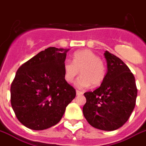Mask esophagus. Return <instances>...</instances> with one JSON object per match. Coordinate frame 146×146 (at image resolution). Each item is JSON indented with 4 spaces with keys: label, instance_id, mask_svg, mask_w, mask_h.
Returning <instances> with one entry per match:
<instances>
[{
    "label": "esophagus",
    "instance_id": "1",
    "mask_svg": "<svg viewBox=\"0 0 146 146\" xmlns=\"http://www.w3.org/2000/svg\"><path fill=\"white\" fill-rule=\"evenodd\" d=\"M83 94V92L81 91H79V90H76V95L77 96H80V95H82Z\"/></svg>",
    "mask_w": 146,
    "mask_h": 146
}]
</instances>
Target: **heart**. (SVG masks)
<instances>
[{"mask_svg": "<svg viewBox=\"0 0 146 146\" xmlns=\"http://www.w3.org/2000/svg\"><path fill=\"white\" fill-rule=\"evenodd\" d=\"M64 80L72 82L81 71L82 75L75 82L78 88L84 89L99 86L106 76V66L100 57L92 50L83 49L73 54V62L66 60L63 64Z\"/></svg>", "mask_w": 146, "mask_h": 146, "instance_id": "b5f03b06", "label": "heart"}]
</instances>
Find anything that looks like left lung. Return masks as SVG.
Instances as JSON below:
<instances>
[{"mask_svg":"<svg viewBox=\"0 0 146 146\" xmlns=\"http://www.w3.org/2000/svg\"><path fill=\"white\" fill-rule=\"evenodd\" d=\"M108 72L100 87L85 92V118L96 129L113 131L124 124L136 105L135 77L123 60L106 50Z\"/></svg>","mask_w":146,"mask_h":146,"instance_id":"obj_1","label":"left lung"}]
</instances>
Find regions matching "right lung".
Returning a JSON list of instances; mask_svg holds the SVG:
<instances>
[{"mask_svg": "<svg viewBox=\"0 0 146 146\" xmlns=\"http://www.w3.org/2000/svg\"><path fill=\"white\" fill-rule=\"evenodd\" d=\"M69 49L50 47L17 70L10 87V102L22 124L34 130L54 126L76 90L64 80L63 64Z\"/></svg>", "mask_w": 146, "mask_h": 146, "instance_id": "1", "label": "right lung"}]
</instances>
